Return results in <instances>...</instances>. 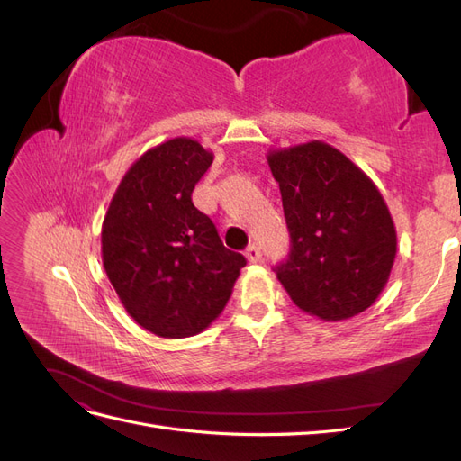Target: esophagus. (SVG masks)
Here are the masks:
<instances>
[{
	"label": "esophagus",
	"mask_w": 461,
	"mask_h": 461,
	"mask_svg": "<svg viewBox=\"0 0 461 461\" xmlns=\"http://www.w3.org/2000/svg\"><path fill=\"white\" fill-rule=\"evenodd\" d=\"M244 256L248 258L249 263H258V261H261V249H259V246H256V244H249V246L246 248Z\"/></svg>",
	"instance_id": "esophagus-1"
}]
</instances>
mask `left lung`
Masks as SVG:
<instances>
[{"instance_id":"8db88e82","label":"left lung","mask_w":461,"mask_h":461,"mask_svg":"<svg viewBox=\"0 0 461 461\" xmlns=\"http://www.w3.org/2000/svg\"><path fill=\"white\" fill-rule=\"evenodd\" d=\"M281 188L290 254L276 278L300 310L350 319L379 298L396 258V229L373 180L325 142L267 156Z\"/></svg>"}]
</instances>
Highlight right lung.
Segmentation results:
<instances>
[{
	"label": "right lung",
	"instance_id": "right-lung-1",
	"mask_svg": "<svg viewBox=\"0 0 461 461\" xmlns=\"http://www.w3.org/2000/svg\"><path fill=\"white\" fill-rule=\"evenodd\" d=\"M212 163L213 153L185 136L148 149L122 176L104 219L109 281L136 323L163 339L212 325L246 265L192 203Z\"/></svg>",
	"mask_w": 461,
	"mask_h": 461
}]
</instances>
